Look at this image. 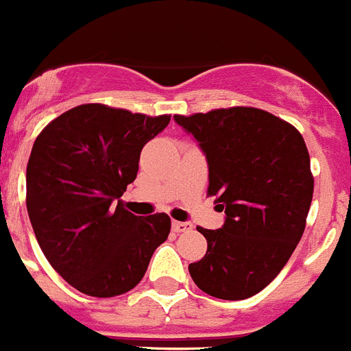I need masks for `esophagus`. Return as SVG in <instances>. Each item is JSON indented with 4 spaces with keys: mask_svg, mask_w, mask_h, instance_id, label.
Here are the masks:
<instances>
[{
    "mask_svg": "<svg viewBox=\"0 0 351 351\" xmlns=\"http://www.w3.org/2000/svg\"><path fill=\"white\" fill-rule=\"evenodd\" d=\"M191 228V223H181V221H173L172 223V230L176 233H184V231H189Z\"/></svg>",
    "mask_w": 351,
    "mask_h": 351,
    "instance_id": "obj_1",
    "label": "esophagus"
}]
</instances>
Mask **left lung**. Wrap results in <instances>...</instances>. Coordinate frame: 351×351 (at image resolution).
Returning <instances> with one entry per match:
<instances>
[{
	"instance_id": "left-lung-1",
	"label": "left lung",
	"mask_w": 351,
	"mask_h": 351,
	"mask_svg": "<svg viewBox=\"0 0 351 351\" xmlns=\"http://www.w3.org/2000/svg\"><path fill=\"white\" fill-rule=\"evenodd\" d=\"M208 163V189L226 214L219 230H197L207 254L189 265L208 295L239 301L261 292L303 237L313 198L310 154L291 123L257 108L176 114Z\"/></svg>"
}]
</instances>
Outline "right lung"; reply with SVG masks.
Wrapping results in <instances>:
<instances>
[{"instance_id": "add662e5", "label": "right lung", "mask_w": 351, "mask_h": 351, "mask_svg": "<svg viewBox=\"0 0 351 351\" xmlns=\"http://www.w3.org/2000/svg\"><path fill=\"white\" fill-rule=\"evenodd\" d=\"M169 121L170 114L82 104L34 141L25 173L29 219L51 268L83 294L112 298L136 287L169 237V215H134L120 200L136 181L144 144Z\"/></svg>"}]
</instances>
